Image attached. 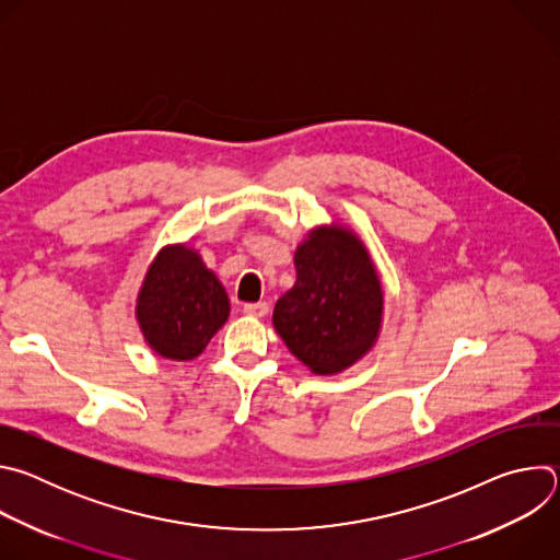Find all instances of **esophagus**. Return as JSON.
Listing matches in <instances>:
<instances>
[{"mask_svg": "<svg viewBox=\"0 0 560 560\" xmlns=\"http://www.w3.org/2000/svg\"><path fill=\"white\" fill-rule=\"evenodd\" d=\"M268 310H270V307H268V303H264V301H259V303H246V305H244V312H246V314L259 316V318L266 316Z\"/></svg>", "mask_w": 560, "mask_h": 560, "instance_id": "1", "label": "esophagus"}]
</instances>
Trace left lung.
<instances>
[{"instance_id":"1","label":"left lung","mask_w":560,"mask_h":560,"mask_svg":"<svg viewBox=\"0 0 560 560\" xmlns=\"http://www.w3.org/2000/svg\"><path fill=\"white\" fill-rule=\"evenodd\" d=\"M296 281L272 324L288 350L330 376L363 359L383 322V285L365 244L346 225H316L294 250Z\"/></svg>"}]
</instances>
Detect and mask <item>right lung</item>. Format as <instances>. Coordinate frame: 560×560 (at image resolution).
Masks as SVG:
<instances>
[{
    "label": "right lung",
    "instance_id": "1",
    "mask_svg": "<svg viewBox=\"0 0 560 560\" xmlns=\"http://www.w3.org/2000/svg\"><path fill=\"white\" fill-rule=\"evenodd\" d=\"M145 343L164 359H197L228 322L230 299L217 275L188 244L156 253L137 294Z\"/></svg>",
    "mask_w": 560,
    "mask_h": 560
}]
</instances>
